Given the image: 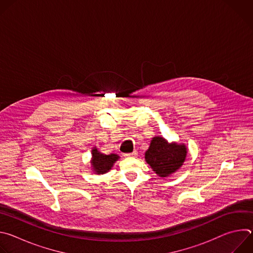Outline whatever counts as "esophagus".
Instances as JSON below:
<instances>
[{
	"mask_svg": "<svg viewBox=\"0 0 253 253\" xmlns=\"http://www.w3.org/2000/svg\"><path fill=\"white\" fill-rule=\"evenodd\" d=\"M138 153H137V151H133L132 153H128V154H125V156H127V157H134V156H136Z\"/></svg>",
	"mask_w": 253,
	"mask_h": 253,
	"instance_id": "34e87169",
	"label": "esophagus"
}]
</instances>
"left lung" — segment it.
Segmentation results:
<instances>
[{
    "label": "left lung",
    "instance_id": "1",
    "mask_svg": "<svg viewBox=\"0 0 253 253\" xmlns=\"http://www.w3.org/2000/svg\"><path fill=\"white\" fill-rule=\"evenodd\" d=\"M187 147L183 143H169L162 136H155L145 152V161L159 177H170L186 160Z\"/></svg>",
    "mask_w": 253,
    "mask_h": 253
}]
</instances>
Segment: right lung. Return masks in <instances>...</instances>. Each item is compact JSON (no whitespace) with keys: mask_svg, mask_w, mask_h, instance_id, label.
<instances>
[{"mask_svg":"<svg viewBox=\"0 0 253 253\" xmlns=\"http://www.w3.org/2000/svg\"><path fill=\"white\" fill-rule=\"evenodd\" d=\"M119 158H120L119 155L115 153L106 155L101 151H99V149L96 146L93 147L92 157L90 160L93 173L100 175V174H105L107 172H109Z\"/></svg>","mask_w":253,"mask_h":253,"instance_id":"add662e5","label":"right lung"}]
</instances>
